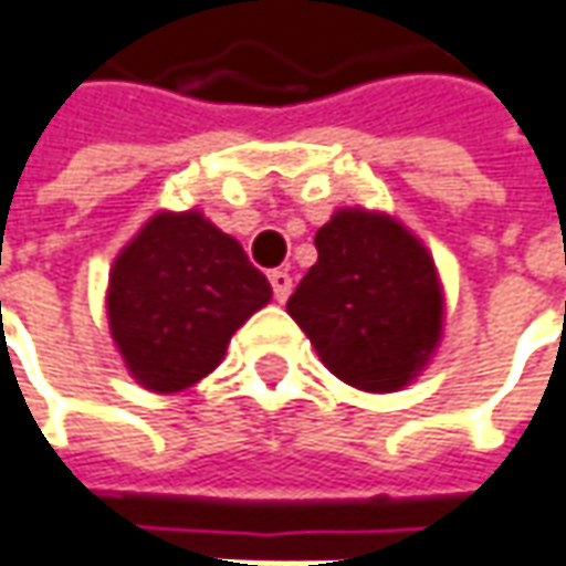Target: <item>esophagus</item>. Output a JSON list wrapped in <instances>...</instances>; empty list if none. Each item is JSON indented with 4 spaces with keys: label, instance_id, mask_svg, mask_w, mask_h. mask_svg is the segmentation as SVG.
Here are the masks:
<instances>
[{
    "label": "esophagus",
    "instance_id": "obj_1",
    "mask_svg": "<svg viewBox=\"0 0 566 566\" xmlns=\"http://www.w3.org/2000/svg\"><path fill=\"white\" fill-rule=\"evenodd\" d=\"M269 282H272V291H275V301H287V294H291V275L284 272V269H275V272H269Z\"/></svg>",
    "mask_w": 566,
    "mask_h": 566
}]
</instances>
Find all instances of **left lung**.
<instances>
[{"label":"left lung","instance_id":"left-lung-1","mask_svg":"<svg viewBox=\"0 0 566 566\" xmlns=\"http://www.w3.org/2000/svg\"><path fill=\"white\" fill-rule=\"evenodd\" d=\"M316 265L287 297L338 380L396 392L440 342L443 294L430 253L386 214L345 209L316 231Z\"/></svg>","mask_w":566,"mask_h":566}]
</instances>
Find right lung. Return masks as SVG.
Listing matches in <instances>:
<instances>
[{"mask_svg":"<svg viewBox=\"0 0 566 566\" xmlns=\"http://www.w3.org/2000/svg\"><path fill=\"white\" fill-rule=\"evenodd\" d=\"M269 297L272 284L234 237L199 211H164L113 262L107 316L129 374L155 392H180L209 377Z\"/></svg>","mask_w":566,"mask_h":566,"instance_id":"1","label":"right lung"}]
</instances>
